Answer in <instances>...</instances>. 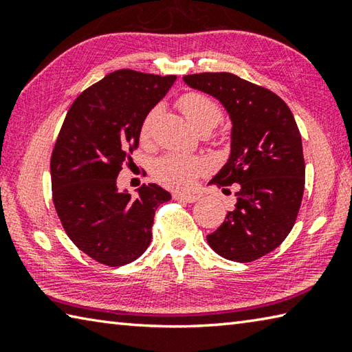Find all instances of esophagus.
Listing matches in <instances>:
<instances>
[{"label": "esophagus", "instance_id": "esophagus-1", "mask_svg": "<svg viewBox=\"0 0 352 352\" xmlns=\"http://www.w3.org/2000/svg\"><path fill=\"white\" fill-rule=\"evenodd\" d=\"M174 199H175V200L186 201V204H194V201H197L200 197H199L197 194H183V192H177V194H174Z\"/></svg>", "mask_w": 352, "mask_h": 352}]
</instances>
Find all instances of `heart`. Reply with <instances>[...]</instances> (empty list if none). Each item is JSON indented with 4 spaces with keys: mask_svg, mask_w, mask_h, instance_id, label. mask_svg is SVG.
Here are the masks:
<instances>
[{
    "mask_svg": "<svg viewBox=\"0 0 352 352\" xmlns=\"http://www.w3.org/2000/svg\"><path fill=\"white\" fill-rule=\"evenodd\" d=\"M177 104L184 118L188 119L190 126L197 130V132L201 129L211 130L220 121V118H222V110H220L219 104L204 93L194 91L183 94ZM155 113H157V110H152L141 124L142 140L148 138V135H151ZM205 160L199 157L169 153L162 160H158L157 164H155V177L158 178V182L166 184V186L184 189L192 184L194 178L200 175L205 170Z\"/></svg>",
    "mask_w": 352,
    "mask_h": 352,
    "instance_id": "heart-1",
    "label": "heart"
}]
</instances>
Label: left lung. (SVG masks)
Instances as JSON below:
<instances>
[{
  "mask_svg": "<svg viewBox=\"0 0 352 352\" xmlns=\"http://www.w3.org/2000/svg\"><path fill=\"white\" fill-rule=\"evenodd\" d=\"M183 80L219 99L233 124L230 158L210 184L237 183V201L206 241L225 259H259L281 245L301 206L306 164L295 118L278 94L236 74L200 73Z\"/></svg>",
  "mask_w": 352,
  "mask_h": 352,
  "instance_id": "left-lung-1",
  "label": "left lung"
}]
</instances>
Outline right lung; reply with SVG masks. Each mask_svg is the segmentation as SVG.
I'll use <instances>...</instances> for the list:
<instances>
[{
	"mask_svg": "<svg viewBox=\"0 0 352 352\" xmlns=\"http://www.w3.org/2000/svg\"><path fill=\"white\" fill-rule=\"evenodd\" d=\"M175 79L133 69L107 74L79 94L57 136L51 157L57 216L74 245L104 265L138 259L151 243L155 210L170 200L155 183L133 197L118 189L116 178L140 144L147 113Z\"/></svg>",
	"mask_w": 352,
	"mask_h": 352,
	"instance_id": "add662e5",
	"label": "right lung"
}]
</instances>
